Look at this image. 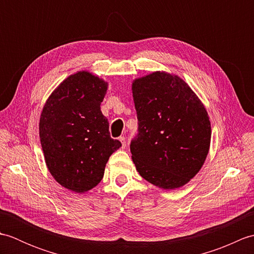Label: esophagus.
Returning <instances> with one entry per match:
<instances>
[{"instance_id": "1", "label": "esophagus", "mask_w": 254, "mask_h": 254, "mask_svg": "<svg viewBox=\"0 0 254 254\" xmlns=\"http://www.w3.org/2000/svg\"><path fill=\"white\" fill-rule=\"evenodd\" d=\"M119 139H120V142L122 143V148L126 147V145H127V142H126V137H124V136H120V137H119Z\"/></svg>"}]
</instances>
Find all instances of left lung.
Listing matches in <instances>:
<instances>
[{"instance_id":"obj_1","label":"left lung","mask_w":254,"mask_h":254,"mask_svg":"<svg viewBox=\"0 0 254 254\" xmlns=\"http://www.w3.org/2000/svg\"><path fill=\"white\" fill-rule=\"evenodd\" d=\"M132 91L138 127L130 149L136 170L166 190L185 186L208 154L206 109L185 80L165 72L135 79Z\"/></svg>"}]
</instances>
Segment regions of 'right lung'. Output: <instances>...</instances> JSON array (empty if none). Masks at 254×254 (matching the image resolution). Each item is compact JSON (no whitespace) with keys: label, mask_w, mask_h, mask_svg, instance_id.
Listing matches in <instances>:
<instances>
[{"label":"right lung","mask_w":254,"mask_h":254,"mask_svg":"<svg viewBox=\"0 0 254 254\" xmlns=\"http://www.w3.org/2000/svg\"><path fill=\"white\" fill-rule=\"evenodd\" d=\"M107 86L88 72L75 73L59 85L41 112L39 135L48 169L74 192L98 185L108 159L121 147L100 110Z\"/></svg>","instance_id":"add662e5"}]
</instances>
